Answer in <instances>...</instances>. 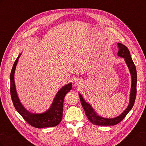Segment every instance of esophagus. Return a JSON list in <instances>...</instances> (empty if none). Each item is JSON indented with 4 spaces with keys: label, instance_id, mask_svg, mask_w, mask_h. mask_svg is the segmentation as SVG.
Wrapping results in <instances>:
<instances>
[{
    "label": "esophagus",
    "instance_id": "obj_1",
    "mask_svg": "<svg viewBox=\"0 0 146 146\" xmlns=\"http://www.w3.org/2000/svg\"><path fill=\"white\" fill-rule=\"evenodd\" d=\"M76 83V85H78V84H79V83H78V82H76V83Z\"/></svg>",
    "mask_w": 146,
    "mask_h": 146
}]
</instances>
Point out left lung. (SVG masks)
Instances as JSON below:
<instances>
[{"instance_id":"1","label":"left lung","mask_w":146,"mask_h":146,"mask_svg":"<svg viewBox=\"0 0 146 146\" xmlns=\"http://www.w3.org/2000/svg\"><path fill=\"white\" fill-rule=\"evenodd\" d=\"M117 46L119 48V50L117 52L118 56H120L124 59L125 63L128 66L131 77V85L130 90V102L129 105L127 108L123 111L120 115L114 117V118H104L99 116L94 110L91 107V105L87 103L84 100L82 96L80 94H78L79 97L82 107L85 110L86 115L89 119V121L97 125H114L117 124L123 120L127 114L131 110L132 107H133L135 104V101L136 96V83H137V74L135 65L132 60L131 57L130 56V51L128 49L127 47L123 45L121 43H117Z\"/></svg>"}]
</instances>
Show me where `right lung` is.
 Segmentation results:
<instances>
[{
    "label": "right lung",
    "mask_w": 146,
    "mask_h": 146,
    "mask_svg": "<svg viewBox=\"0 0 146 146\" xmlns=\"http://www.w3.org/2000/svg\"><path fill=\"white\" fill-rule=\"evenodd\" d=\"M21 54L19 55L13 66L10 74V93L11 99L17 111L30 125L42 129L44 127H52L58 125L63 117V102L66 94L72 89V83L61 88L57 92L50 108L42 113H32L26 110L22 105L17 96L15 83V72L16 67Z\"/></svg>",
    "instance_id": "1"
}]
</instances>
